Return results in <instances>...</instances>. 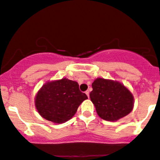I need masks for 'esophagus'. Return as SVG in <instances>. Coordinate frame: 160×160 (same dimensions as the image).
Returning a JSON list of instances; mask_svg holds the SVG:
<instances>
[{"label": "esophagus", "mask_w": 160, "mask_h": 160, "mask_svg": "<svg viewBox=\"0 0 160 160\" xmlns=\"http://www.w3.org/2000/svg\"><path fill=\"white\" fill-rule=\"evenodd\" d=\"M86 94L87 95L88 98H89V90H86Z\"/></svg>", "instance_id": "1"}]
</instances>
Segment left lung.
Listing matches in <instances>:
<instances>
[{
    "mask_svg": "<svg viewBox=\"0 0 160 160\" xmlns=\"http://www.w3.org/2000/svg\"><path fill=\"white\" fill-rule=\"evenodd\" d=\"M90 99L98 115L108 121H116L125 117L133 108V96L122 84L98 78L92 84Z\"/></svg>",
    "mask_w": 160,
    "mask_h": 160,
    "instance_id": "obj_1",
    "label": "left lung"
}]
</instances>
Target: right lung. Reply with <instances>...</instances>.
Listing matches in <instances>:
<instances>
[{
  "instance_id": "1",
  "label": "right lung",
  "mask_w": 160,
  "mask_h": 160,
  "mask_svg": "<svg viewBox=\"0 0 160 160\" xmlns=\"http://www.w3.org/2000/svg\"><path fill=\"white\" fill-rule=\"evenodd\" d=\"M87 98L79 89L78 82L63 78L43 85L37 94L35 105L46 120L62 123L70 120Z\"/></svg>"
}]
</instances>
